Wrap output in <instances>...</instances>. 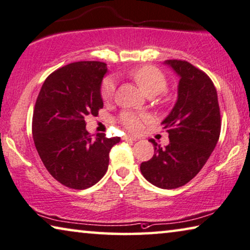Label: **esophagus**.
<instances>
[{"mask_svg":"<svg viewBox=\"0 0 250 250\" xmlns=\"http://www.w3.org/2000/svg\"><path fill=\"white\" fill-rule=\"evenodd\" d=\"M124 140L125 141H136L137 138L136 137H131V136H125Z\"/></svg>","mask_w":250,"mask_h":250,"instance_id":"obj_1","label":"esophagus"}]
</instances>
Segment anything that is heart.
Instances as JSON below:
<instances>
[{
	"instance_id": "b5f03b06",
	"label": "heart",
	"mask_w": 250,
	"mask_h": 250,
	"mask_svg": "<svg viewBox=\"0 0 250 250\" xmlns=\"http://www.w3.org/2000/svg\"><path fill=\"white\" fill-rule=\"evenodd\" d=\"M145 94L148 96L157 95L167 87V80L162 70L154 66L145 65L132 69L129 73ZM115 94V80L113 77H105L101 84V96L103 101L109 102ZM148 121V117L145 114H138L131 111H125L120 115V122L129 131L138 132L143 129L145 122Z\"/></svg>"
}]
</instances>
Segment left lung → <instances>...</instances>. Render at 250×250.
Returning a JSON list of instances; mask_svg holds the SVG:
<instances>
[{"instance_id": "1", "label": "left lung", "mask_w": 250, "mask_h": 250, "mask_svg": "<svg viewBox=\"0 0 250 250\" xmlns=\"http://www.w3.org/2000/svg\"><path fill=\"white\" fill-rule=\"evenodd\" d=\"M164 64L180 76L177 101L162 122L169 144L162 148L150 139L155 154L141 163L140 170L149 183L172 189L202 169L219 140L221 117L217 89L206 73L185 61L168 59Z\"/></svg>"}]
</instances>
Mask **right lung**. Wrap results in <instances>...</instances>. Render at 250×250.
I'll use <instances>...</instances> for the list:
<instances>
[{"instance_id":"add662e5","label":"right lung","mask_w":250,"mask_h":250,"mask_svg":"<svg viewBox=\"0 0 250 250\" xmlns=\"http://www.w3.org/2000/svg\"><path fill=\"white\" fill-rule=\"evenodd\" d=\"M105 62H77L55 70L43 82L32 117V137L48 172L69 188L85 189L101 180L119 137H92L87 115L103 107Z\"/></svg>"}]
</instances>
